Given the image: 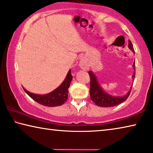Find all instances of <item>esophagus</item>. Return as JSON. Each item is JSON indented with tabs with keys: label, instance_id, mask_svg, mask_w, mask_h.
Returning <instances> with one entry per match:
<instances>
[{
	"label": "esophagus",
	"instance_id": "1",
	"mask_svg": "<svg viewBox=\"0 0 153 153\" xmlns=\"http://www.w3.org/2000/svg\"><path fill=\"white\" fill-rule=\"evenodd\" d=\"M79 66L82 69H84V70H86V69H88V65L87 61L84 59H82L81 61H80Z\"/></svg>",
	"mask_w": 153,
	"mask_h": 153
}]
</instances>
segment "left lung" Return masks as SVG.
<instances>
[{
    "label": "left lung",
    "mask_w": 153,
    "mask_h": 153,
    "mask_svg": "<svg viewBox=\"0 0 153 153\" xmlns=\"http://www.w3.org/2000/svg\"><path fill=\"white\" fill-rule=\"evenodd\" d=\"M129 48L131 51L134 52V47L131 41L129 40ZM133 67L135 69V61L133 64ZM136 71V70H135ZM88 74L90 78V98L96 105L102 107H111L113 106L120 105V103L123 102L128 98L130 94L131 88L128 92L126 95L123 97H113V96L107 94L103 90L100 88L97 82V79L94 74L91 71L88 72ZM136 75V72H134L132 77L134 79Z\"/></svg>",
    "instance_id": "1"
}]
</instances>
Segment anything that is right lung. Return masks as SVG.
Instances as JSON below:
<instances>
[{
    "mask_svg": "<svg viewBox=\"0 0 153 153\" xmlns=\"http://www.w3.org/2000/svg\"><path fill=\"white\" fill-rule=\"evenodd\" d=\"M73 78L71 76V70L67 74L65 79L63 82L57 88L51 93L45 95L35 94L33 93L27 91L24 88H23L24 91L30 96V97L40 105L46 107H57L63 105L68 98V88L70 86L71 82Z\"/></svg>",
    "mask_w": 153,
    "mask_h": 153,
    "instance_id": "1",
    "label": "right lung"
}]
</instances>
